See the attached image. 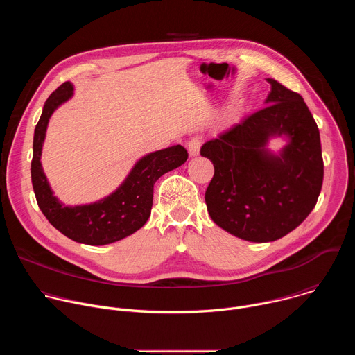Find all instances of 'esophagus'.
<instances>
[{"label": "esophagus", "mask_w": 355, "mask_h": 355, "mask_svg": "<svg viewBox=\"0 0 355 355\" xmlns=\"http://www.w3.org/2000/svg\"><path fill=\"white\" fill-rule=\"evenodd\" d=\"M187 148L189 151L191 156H198L199 155V148H200V136H193L188 140Z\"/></svg>", "instance_id": "34e87169"}]
</instances>
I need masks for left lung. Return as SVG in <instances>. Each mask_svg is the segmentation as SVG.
<instances>
[{
    "label": "left lung",
    "mask_w": 355,
    "mask_h": 355,
    "mask_svg": "<svg viewBox=\"0 0 355 355\" xmlns=\"http://www.w3.org/2000/svg\"><path fill=\"white\" fill-rule=\"evenodd\" d=\"M266 108L243 118L200 147L215 167L205 202L212 220L243 240L274 241L313 211L323 184L319 128L303 98L268 78ZM290 143L279 157L263 146L270 135Z\"/></svg>",
    "instance_id": "obj_1"
}]
</instances>
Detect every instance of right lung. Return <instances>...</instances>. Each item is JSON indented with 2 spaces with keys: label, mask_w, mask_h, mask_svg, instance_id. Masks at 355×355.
<instances>
[{
  "label": "right lung",
  "mask_w": 355,
  "mask_h": 355,
  "mask_svg": "<svg viewBox=\"0 0 355 355\" xmlns=\"http://www.w3.org/2000/svg\"><path fill=\"white\" fill-rule=\"evenodd\" d=\"M71 95L73 84L66 81L46 99L33 135L32 185L37 205L50 225L77 243L104 245L130 236L147 222L156 181L184 164L188 153L180 144L150 153L136 163L125 182L110 196L89 205L64 207L47 184L40 155L49 118Z\"/></svg>",
  "instance_id": "add662e5"
}]
</instances>
